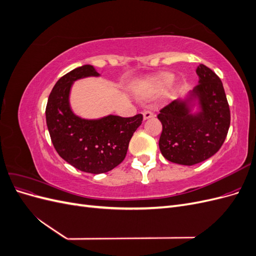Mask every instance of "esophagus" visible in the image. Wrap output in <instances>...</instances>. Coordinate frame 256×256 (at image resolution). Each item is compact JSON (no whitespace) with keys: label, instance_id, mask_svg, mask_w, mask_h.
I'll return each mask as SVG.
<instances>
[{"label":"esophagus","instance_id":"esophagus-1","mask_svg":"<svg viewBox=\"0 0 256 256\" xmlns=\"http://www.w3.org/2000/svg\"><path fill=\"white\" fill-rule=\"evenodd\" d=\"M152 116H154V112L150 111V110H145V111L143 112V118H144L145 120L150 118H152Z\"/></svg>","mask_w":256,"mask_h":256}]
</instances>
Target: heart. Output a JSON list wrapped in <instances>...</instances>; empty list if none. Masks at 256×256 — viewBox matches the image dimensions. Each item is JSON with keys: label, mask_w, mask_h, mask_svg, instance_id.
Instances as JSON below:
<instances>
[{"label": "heart", "mask_w": 256, "mask_h": 256, "mask_svg": "<svg viewBox=\"0 0 256 256\" xmlns=\"http://www.w3.org/2000/svg\"><path fill=\"white\" fill-rule=\"evenodd\" d=\"M174 81V74L170 72H164L159 74L152 82V86L157 90H164L168 88Z\"/></svg>", "instance_id": "1"}]
</instances>
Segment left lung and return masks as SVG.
I'll list each match as a JSON object with an SVG mask.
<instances>
[{
  "label": "left lung",
  "instance_id": "obj_1",
  "mask_svg": "<svg viewBox=\"0 0 256 256\" xmlns=\"http://www.w3.org/2000/svg\"><path fill=\"white\" fill-rule=\"evenodd\" d=\"M196 74V86L184 98L162 108L158 114L162 124L159 138L162 156L182 166L196 164L214 156L226 140L230 122L219 76L203 64L198 66Z\"/></svg>",
  "mask_w": 256,
  "mask_h": 256
}]
</instances>
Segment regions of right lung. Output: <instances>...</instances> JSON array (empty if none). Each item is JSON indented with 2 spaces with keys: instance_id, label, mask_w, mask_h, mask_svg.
Instances as JSON below:
<instances>
[{
  "instance_id": "add662e5",
  "label": "right lung",
  "mask_w": 256,
  "mask_h": 256,
  "mask_svg": "<svg viewBox=\"0 0 256 256\" xmlns=\"http://www.w3.org/2000/svg\"><path fill=\"white\" fill-rule=\"evenodd\" d=\"M99 76L92 65L69 72L54 85L46 108V120L54 148L69 164L92 174L109 172L125 159L130 138L143 120L142 114L134 118L110 114L88 120L72 111L69 102L72 84Z\"/></svg>"
}]
</instances>
